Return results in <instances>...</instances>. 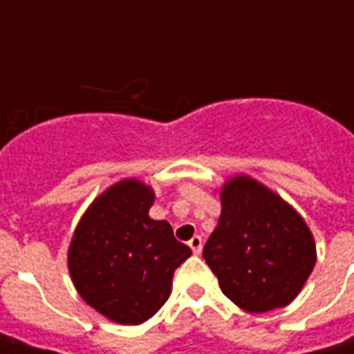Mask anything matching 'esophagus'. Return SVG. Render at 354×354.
I'll return each instance as SVG.
<instances>
[{"label":"esophagus","instance_id":"obj_1","mask_svg":"<svg viewBox=\"0 0 354 354\" xmlns=\"http://www.w3.org/2000/svg\"><path fill=\"white\" fill-rule=\"evenodd\" d=\"M189 248H192L195 256H199L201 250H203V239H201L199 235H195V237L189 241Z\"/></svg>","mask_w":354,"mask_h":354}]
</instances>
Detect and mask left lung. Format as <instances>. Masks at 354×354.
<instances>
[{
  "label": "left lung",
  "instance_id": "1",
  "mask_svg": "<svg viewBox=\"0 0 354 354\" xmlns=\"http://www.w3.org/2000/svg\"><path fill=\"white\" fill-rule=\"evenodd\" d=\"M203 258L231 301L248 313L288 305L309 279L317 248L304 218L254 178H230Z\"/></svg>",
  "mask_w": 354,
  "mask_h": 354
}]
</instances>
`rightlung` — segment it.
Instances as JSON below:
<instances>
[{
	"label": "right lung",
	"mask_w": 354,
	"mask_h": 354,
	"mask_svg": "<svg viewBox=\"0 0 354 354\" xmlns=\"http://www.w3.org/2000/svg\"><path fill=\"white\" fill-rule=\"evenodd\" d=\"M153 189L136 178L93 201L73 231L68 269L80 296L106 319L142 324L170 296L172 277L192 248L165 220H151Z\"/></svg>",
	"instance_id": "obj_1"
}]
</instances>
